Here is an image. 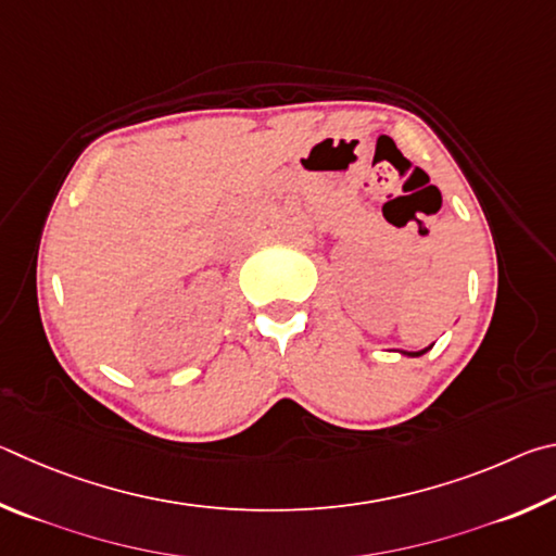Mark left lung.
Returning <instances> with one entry per match:
<instances>
[{
    "label": "left lung",
    "mask_w": 556,
    "mask_h": 556,
    "mask_svg": "<svg viewBox=\"0 0 556 556\" xmlns=\"http://www.w3.org/2000/svg\"><path fill=\"white\" fill-rule=\"evenodd\" d=\"M430 349H432V344H430V346H427V349H422V352H401V354H405V356H422V354H427V352H430Z\"/></svg>",
    "instance_id": "1"
}]
</instances>
